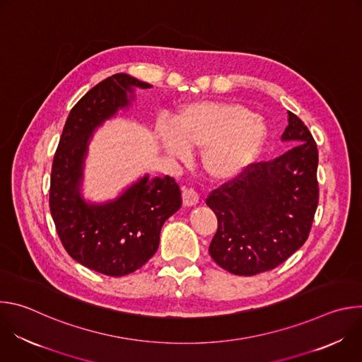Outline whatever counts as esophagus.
Segmentation results:
<instances>
[{
    "mask_svg": "<svg viewBox=\"0 0 362 362\" xmlns=\"http://www.w3.org/2000/svg\"><path fill=\"white\" fill-rule=\"evenodd\" d=\"M182 197H183V204L185 206H194V204L199 203V194L192 187H185L183 193H182Z\"/></svg>",
    "mask_w": 362,
    "mask_h": 362,
    "instance_id": "obj_1",
    "label": "esophagus"
}]
</instances>
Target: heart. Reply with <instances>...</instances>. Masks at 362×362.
<instances>
[{"mask_svg": "<svg viewBox=\"0 0 362 362\" xmlns=\"http://www.w3.org/2000/svg\"><path fill=\"white\" fill-rule=\"evenodd\" d=\"M162 147L179 160L190 148L202 150V166L216 180H233L259 158L268 137L265 120L226 101H196L179 110L172 123L158 126Z\"/></svg>", "mask_w": 362, "mask_h": 362, "instance_id": "heart-1", "label": "heart"}]
</instances>
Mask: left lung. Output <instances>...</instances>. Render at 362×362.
<instances>
[{
    "label": "left lung",
    "mask_w": 362,
    "mask_h": 362,
    "mask_svg": "<svg viewBox=\"0 0 362 362\" xmlns=\"http://www.w3.org/2000/svg\"><path fill=\"white\" fill-rule=\"evenodd\" d=\"M281 140L293 147L272 162L252 165L206 199L218 218L209 253L233 275L276 268L311 230L320 194L317 143L291 112Z\"/></svg>",
    "instance_id": "8db88e82"
}]
</instances>
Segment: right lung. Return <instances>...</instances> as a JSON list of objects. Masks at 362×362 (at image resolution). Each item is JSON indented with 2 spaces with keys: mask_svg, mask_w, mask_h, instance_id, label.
<instances>
[{
  "mask_svg": "<svg viewBox=\"0 0 362 362\" xmlns=\"http://www.w3.org/2000/svg\"><path fill=\"white\" fill-rule=\"evenodd\" d=\"M148 83L119 73L88 90L71 109L54 154L49 212L67 253L109 276L141 268L156 253L163 223L182 206L173 177L141 176L117 197L91 202L83 194L84 165L94 132L129 110L136 88Z\"/></svg>",
  "mask_w": 362,
  "mask_h": 362,
  "instance_id": "add662e5",
  "label": "right lung"
}]
</instances>
